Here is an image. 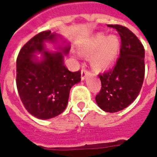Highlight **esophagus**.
<instances>
[{
  "label": "esophagus",
  "instance_id": "obj_1",
  "mask_svg": "<svg viewBox=\"0 0 157 157\" xmlns=\"http://www.w3.org/2000/svg\"><path fill=\"white\" fill-rule=\"evenodd\" d=\"M89 74V71L86 70V68H85V67H82V69H81V80L83 81V80H85L86 77V76Z\"/></svg>",
  "mask_w": 157,
  "mask_h": 157
}]
</instances>
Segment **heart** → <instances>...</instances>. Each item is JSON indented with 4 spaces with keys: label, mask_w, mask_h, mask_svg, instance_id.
Segmentation results:
<instances>
[{
    "label": "heart",
    "mask_w": 157,
    "mask_h": 157,
    "mask_svg": "<svg viewBox=\"0 0 157 157\" xmlns=\"http://www.w3.org/2000/svg\"><path fill=\"white\" fill-rule=\"evenodd\" d=\"M120 42L117 36L106 37L103 33L94 36L84 43L80 49L82 55L91 57L92 66L98 70L107 68L114 62L119 51Z\"/></svg>",
    "instance_id": "b5f03b06"
}]
</instances>
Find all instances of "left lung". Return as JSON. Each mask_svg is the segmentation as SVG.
<instances>
[{
  "instance_id": "8db88e82",
  "label": "left lung",
  "mask_w": 157,
  "mask_h": 157,
  "mask_svg": "<svg viewBox=\"0 0 157 157\" xmlns=\"http://www.w3.org/2000/svg\"><path fill=\"white\" fill-rule=\"evenodd\" d=\"M121 37L120 57L112 70L99 74L101 90L96 95L98 107L107 112H119L134 102L141 90L145 74L144 47L124 26L108 24Z\"/></svg>"
}]
</instances>
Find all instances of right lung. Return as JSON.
Listing matches in <instances>:
<instances>
[{
    "label": "right lung",
    "instance_id": "1",
    "mask_svg": "<svg viewBox=\"0 0 157 157\" xmlns=\"http://www.w3.org/2000/svg\"><path fill=\"white\" fill-rule=\"evenodd\" d=\"M57 35L50 31L38 33L18 53L16 61V85L23 106L31 115L47 120L66 109L70 90L81 81V71H70L63 64V55L70 46L60 47V52L45 51L44 42H54ZM43 52L40 61L34 55Z\"/></svg>",
    "mask_w": 157,
    "mask_h": 157
}]
</instances>
